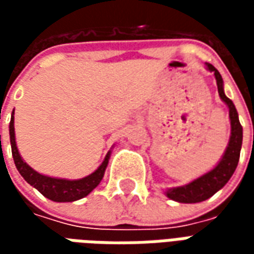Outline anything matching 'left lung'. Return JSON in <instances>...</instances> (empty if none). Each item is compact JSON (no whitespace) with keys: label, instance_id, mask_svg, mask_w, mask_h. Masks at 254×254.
<instances>
[{"label":"left lung","instance_id":"1","mask_svg":"<svg viewBox=\"0 0 254 254\" xmlns=\"http://www.w3.org/2000/svg\"><path fill=\"white\" fill-rule=\"evenodd\" d=\"M205 66L209 72H213V74H215L216 84H218L219 96L226 105L229 106L231 136H230L229 145L224 151L223 158L220 159V162L213 167L212 170L208 171L204 176L198 177L197 180L191 181L188 185L171 188V189L166 190V196L169 198L178 202H185V204L204 201V200L213 196L216 191L220 190L229 182L231 176L234 174L235 169L238 166L241 147H242V127H241L240 120H238V113H237L234 103L224 95L223 78L213 65L207 63Z\"/></svg>","mask_w":254,"mask_h":254}]
</instances>
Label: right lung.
<instances>
[{
  "mask_svg": "<svg viewBox=\"0 0 254 254\" xmlns=\"http://www.w3.org/2000/svg\"><path fill=\"white\" fill-rule=\"evenodd\" d=\"M14 111V110H13ZM14 117L12 113L10 117V124H9V134H10V145H12V156H13L14 165L16 169L19 170L21 177L25 181L30 184L31 187L41 191L42 194L47 197L49 200L57 202H69L76 201L83 198L91 191L94 190L95 188L98 187L102 181V178L105 176V170L109 163V158H110V152L106 155L105 160L102 162V165L96 169V170L89 174V176L84 177L81 180H63V178H52V177L43 176L36 173L32 167L25 163L24 160L21 159L19 154V149L16 145V138H14ZM1 137V136H0Z\"/></svg>",
  "mask_w": 254,
  "mask_h": 254,
  "instance_id": "add662e5",
  "label": "right lung"
}]
</instances>
